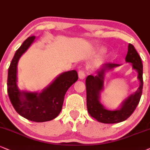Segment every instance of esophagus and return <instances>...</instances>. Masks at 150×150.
I'll return each instance as SVG.
<instances>
[{
    "label": "esophagus",
    "instance_id": "1",
    "mask_svg": "<svg viewBox=\"0 0 150 150\" xmlns=\"http://www.w3.org/2000/svg\"><path fill=\"white\" fill-rule=\"evenodd\" d=\"M78 76H79V78L82 79V80L85 78V77H86L85 71H84V70H79Z\"/></svg>",
    "mask_w": 150,
    "mask_h": 150
}]
</instances>
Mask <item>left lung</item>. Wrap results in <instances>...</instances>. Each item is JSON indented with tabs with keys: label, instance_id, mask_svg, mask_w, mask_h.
<instances>
[{
	"label": "left lung",
	"instance_id": "left-lung-1",
	"mask_svg": "<svg viewBox=\"0 0 150 150\" xmlns=\"http://www.w3.org/2000/svg\"><path fill=\"white\" fill-rule=\"evenodd\" d=\"M125 60L127 62L132 64L133 69L138 72V79L140 81V86L136 92L129 96L125 100H124L118 110H109L105 109L100 102V93L103 89L105 72L120 66V64H105L101 69L98 70L96 75L93 76L90 75L86 78L87 111L91 117L101 123L115 124L125 121L132 115L140 102L143 86V68L141 59L133 45L129 44Z\"/></svg>",
	"mask_w": 150,
	"mask_h": 150
}]
</instances>
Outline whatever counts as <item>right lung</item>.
<instances>
[{
    "label": "right lung",
    "instance_id": "add662e5",
    "mask_svg": "<svg viewBox=\"0 0 150 150\" xmlns=\"http://www.w3.org/2000/svg\"><path fill=\"white\" fill-rule=\"evenodd\" d=\"M35 38L28 37L14 54L8 68V93L18 114L32 122H43L54 120L61 112L65 94L78 75L76 70H70L59 75L41 93L21 91L17 84L18 61Z\"/></svg>",
    "mask_w": 150,
    "mask_h": 150
}]
</instances>
